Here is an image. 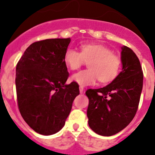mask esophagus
Segmentation results:
<instances>
[{
	"label": "esophagus",
	"mask_w": 155,
	"mask_h": 155,
	"mask_svg": "<svg viewBox=\"0 0 155 155\" xmlns=\"http://www.w3.org/2000/svg\"><path fill=\"white\" fill-rule=\"evenodd\" d=\"M79 91H80L81 94H82L83 91H84V87H82V86H80V87H79Z\"/></svg>",
	"instance_id": "esophagus-1"
}]
</instances>
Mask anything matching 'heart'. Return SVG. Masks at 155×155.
Here are the masks:
<instances>
[{"label": "heart", "instance_id": "b5f03b06", "mask_svg": "<svg viewBox=\"0 0 155 155\" xmlns=\"http://www.w3.org/2000/svg\"><path fill=\"white\" fill-rule=\"evenodd\" d=\"M64 61L72 71L78 69L84 61H89V69L79 71L71 77V80L81 86L94 84L98 79L103 84L112 81L118 75L121 65L120 58L107 47L94 43L82 44L81 53L68 48L64 53Z\"/></svg>", "mask_w": 155, "mask_h": 155}]
</instances>
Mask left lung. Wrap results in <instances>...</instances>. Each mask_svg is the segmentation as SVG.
I'll return each instance as SVG.
<instances>
[{
  "label": "left lung",
  "instance_id": "1",
  "mask_svg": "<svg viewBox=\"0 0 155 155\" xmlns=\"http://www.w3.org/2000/svg\"><path fill=\"white\" fill-rule=\"evenodd\" d=\"M122 71L110 84L88 89V125L94 133L109 137L123 130L137 110L143 87V71L131 49L121 47Z\"/></svg>",
  "mask_w": 155,
  "mask_h": 155
}]
</instances>
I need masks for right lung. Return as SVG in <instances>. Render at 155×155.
<instances>
[{"instance_id": "obj_1", "label": "right lung", "mask_w": 155, "mask_h": 155, "mask_svg": "<svg viewBox=\"0 0 155 155\" xmlns=\"http://www.w3.org/2000/svg\"><path fill=\"white\" fill-rule=\"evenodd\" d=\"M71 38L48 39L31 43L16 66L18 109L33 130L52 135L64 127L72 104L80 94L64 61Z\"/></svg>"}]
</instances>
